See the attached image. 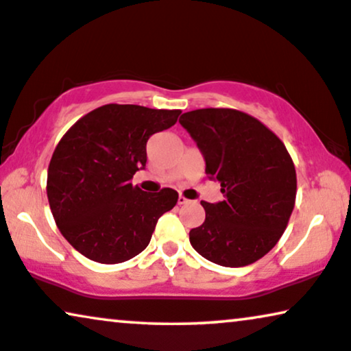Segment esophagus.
<instances>
[{"label": "esophagus", "mask_w": 351, "mask_h": 351, "mask_svg": "<svg viewBox=\"0 0 351 351\" xmlns=\"http://www.w3.org/2000/svg\"><path fill=\"white\" fill-rule=\"evenodd\" d=\"M188 204H191V200L186 199L184 195H180V197H178V205H188Z\"/></svg>", "instance_id": "1"}]
</instances>
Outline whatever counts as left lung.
<instances>
[{
  "mask_svg": "<svg viewBox=\"0 0 351 351\" xmlns=\"http://www.w3.org/2000/svg\"><path fill=\"white\" fill-rule=\"evenodd\" d=\"M180 123L204 154L205 173L221 184L224 200L200 202L205 221L189 231L194 250L213 263H255L286 231L297 175L284 143L260 120L236 109H197Z\"/></svg>",
  "mask_w": 351,
  "mask_h": 351,
  "instance_id": "obj_1",
  "label": "left lung"
}]
</instances>
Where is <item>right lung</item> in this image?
I'll return each mask as SVG.
<instances>
[{"label": "right lung", "mask_w": 351, "mask_h": 351, "mask_svg": "<svg viewBox=\"0 0 351 351\" xmlns=\"http://www.w3.org/2000/svg\"><path fill=\"white\" fill-rule=\"evenodd\" d=\"M181 110L106 104L77 120L60 138L48 167L46 193L59 231L97 263H123L146 249L157 219L178 193L146 194L132 184L146 167L147 139L173 127Z\"/></svg>", "instance_id": "obj_1"}]
</instances>
